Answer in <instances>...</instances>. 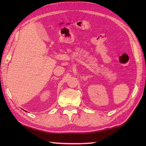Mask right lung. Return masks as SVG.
Listing matches in <instances>:
<instances>
[{"label": "right lung", "instance_id": "1", "mask_svg": "<svg viewBox=\"0 0 146 146\" xmlns=\"http://www.w3.org/2000/svg\"><path fill=\"white\" fill-rule=\"evenodd\" d=\"M24 111H25V110H24Z\"/></svg>", "mask_w": 146, "mask_h": 146}]
</instances>
